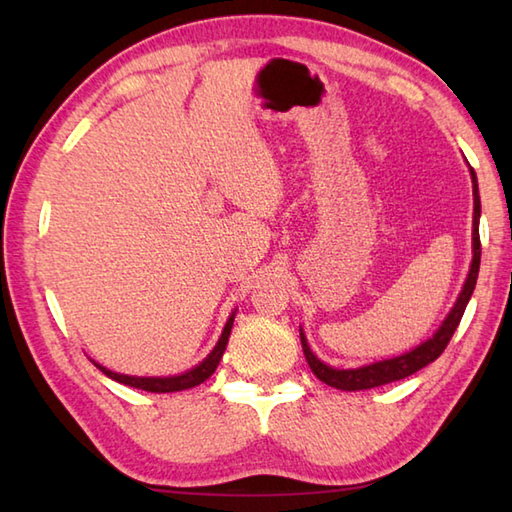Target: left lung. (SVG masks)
I'll return each instance as SVG.
<instances>
[{"label": "left lung", "mask_w": 512, "mask_h": 512, "mask_svg": "<svg viewBox=\"0 0 512 512\" xmlns=\"http://www.w3.org/2000/svg\"><path fill=\"white\" fill-rule=\"evenodd\" d=\"M471 178H473V200H475V213H473V264L469 270V277L464 281V288L460 292L458 301H455L453 310L449 312V317L444 319L440 325V330L433 334V339L424 341L418 345L416 350H411L402 356L389 358V361H380L374 365H365L358 369H334L330 365L321 363L317 356L310 352L306 336L301 332V345H303V354H306V361L312 369V374L319 380H323L325 385L343 389V391H358V389H372L380 387L387 383H394V380L407 378L411 374H416L418 369L427 367L429 363L436 361V358L447 350V345L451 341L453 332L458 330V325L462 321V314L466 310V303H469L473 290H475V281L477 273H480V257H482V244H480V213H482V204H480V191H477V178L475 171L471 169Z\"/></svg>", "instance_id": "left-lung-1"}]
</instances>
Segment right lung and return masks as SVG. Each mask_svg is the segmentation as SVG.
I'll list each match as a JSON object with an SVG mask.
<instances>
[{"instance_id": "add662e5", "label": "right lung", "mask_w": 512, "mask_h": 512, "mask_svg": "<svg viewBox=\"0 0 512 512\" xmlns=\"http://www.w3.org/2000/svg\"><path fill=\"white\" fill-rule=\"evenodd\" d=\"M233 319H235V314H231V319L226 321L224 332H222V336H220V341H217V345L213 347V352H211L209 356H206L198 367H193L191 372H187V374L169 376V378H136V376L114 374V372H110V369H105V367L96 365V363H94V365L99 367L105 376H110L112 380H116V383H123V385L136 387V389H145V391H154V394H169V391L191 389V387H195V385L204 383V380L215 372V367L220 365V358H222V354H224V350H226L228 336H231Z\"/></svg>"}]
</instances>
